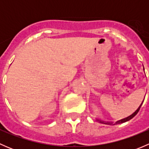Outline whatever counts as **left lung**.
Instances as JSON below:
<instances>
[{"mask_svg": "<svg viewBox=\"0 0 149 149\" xmlns=\"http://www.w3.org/2000/svg\"><path fill=\"white\" fill-rule=\"evenodd\" d=\"M141 106L139 107V109H138L137 110H136V112H135L133 114V115H130V117H128V118H125V119H123V120H120V121H118V122H117L116 123H125V122H126V121H128V120H130V119H132V118H133V117H134V116H136V114H137L138 112H139V111L140 108H141ZM101 123H102V122H101ZM105 124H109V123H105Z\"/></svg>", "mask_w": 149, "mask_h": 149, "instance_id": "1", "label": "left lung"}]
</instances>
